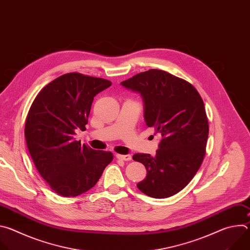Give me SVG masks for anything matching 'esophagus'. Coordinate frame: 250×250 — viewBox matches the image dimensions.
<instances>
[{
    "mask_svg": "<svg viewBox=\"0 0 250 250\" xmlns=\"http://www.w3.org/2000/svg\"><path fill=\"white\" fill-rule=\"evenodd\" d=\"M117 158L121 159V160H124V161H129V160H131V155L130 154H125V155L117 154Z\"/></svg>",
    "mask_w": 250,
    "mask_h": 250,
    "instance_id": "obj_1",
    "label": "esophagus"
}]
</instances>
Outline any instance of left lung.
I'll list each match as a JSON object with an SVG mask.
<instances>
[{
  "instance_id": "left-lung-1",
  "label": "left lung",
  "mask_w": 250,
  "mask_h": 250,
  "mask_svg": "<svg viewBox=\"0 0 250 250\" xmlns=\"http://www.w3.org/2000/svg\"><path fill=\"white\" fill-rule=\"evenodd\" d=\"M121 84L140 94L146 125L162 136L155 156H132L147 171L136 186L152 198L171 197L190 183L204 160L208 135L204 102L192 84L163 70L150 69Z\"/></svg>"
}]
</instances>
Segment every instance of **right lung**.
I'll return each instance as SVG.
<instances>
[{
	"label": "right lung",
	"instance_id": "right-lung-1",
	"mask_svg": "<svg viewBox=\"0 0 250 250\" xmlns=\"http://www.w3.org/2000/svg\"><path fill=\"white\" fill-rule=\"evenodd\" d=\"M112 82L81 73H67L47 84L28 111L24 135L32 161L50 188L60 196L76 197L93 188L110 151L95 150L74 138L86 130L94 97Z\"/></svg>",
	"mask_w": 250,
	"mask_h": 250
}]
</instances>
